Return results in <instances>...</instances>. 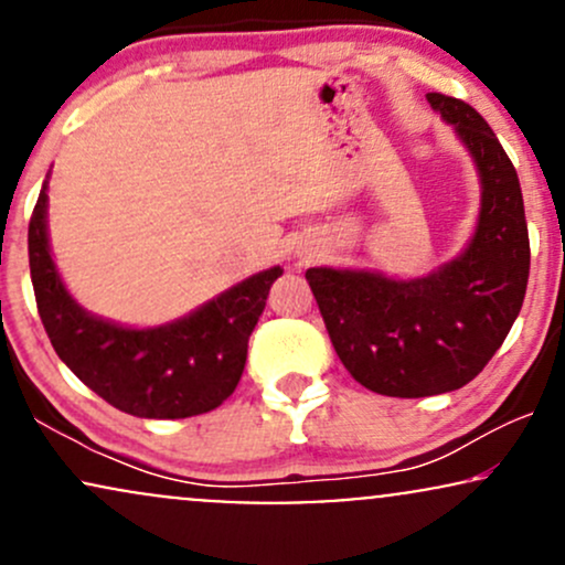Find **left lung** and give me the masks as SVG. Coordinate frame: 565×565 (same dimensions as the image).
Wrapping results in <instances>:
<instances>
[{
	"instance_id": "left-lung-1",
	"label": "left lung",
	"mask_w": 565,
	"mask_h": 565,
	"mask_svg": "<svg viewBox=\"0 0 565 565\" xmlns=\"http://www.w3.org/2000/svg\"><path fill=\"white\" fill-rule=\"evenodd\" d=\"M427 100L481 172V220L468 249L417 281L332 268L305 274L342 364L355 382L393 398L459 391L478 377L521 313L529 284L515 167L476 108L444 93H427Z\"/></svg>"
}]
</instances>
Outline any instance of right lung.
Segmentation results:
<instances>
[{
	"instance_id": "right-lung-1",
	"label": "right lung",
	"mask_w": 565,
	"mask_h": 565,
	"mask_svg": "<svg viewBox=\"0 0 565 565\" xmlns=\"http://www.w3.org/2000/svg\"><path fill=\"white\" fill-rule=\"evenodd\" d=\"M47 183L29 223V268L39 319L55 353L103 401L148 419L212 412L236 391L249 334L281 268L263 270L170 327L125 329L68 297L47 246Z\"/></svg>"
}]
</instances>
